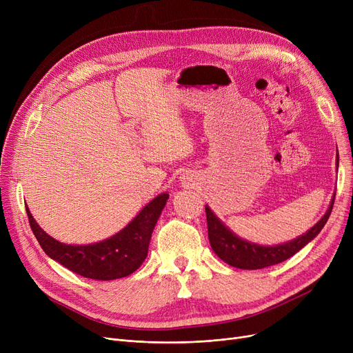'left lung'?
Here are the masks:
<instances>
[{
  "instance_id": "obj_1",
  "label": "left lung",
  "mask_w": 353,
  "mask_h": 353,
  "mask_svg": "<svg viewBox=\"0 0 353 353\" xmlns=\"http://www.w3.org/2000/svg\"><path fill=\"white\" fill-rule=\"evenodd\" d=\"M336 156H338L336 159V167H338L339 154ZM333 201H335V194H333L330 200V205L326 213L322 216V219L318 221V223L313 228H310L306 233L298 236L293 240H289L286 243L274 245V246H262L257 243H252L246 239L239 237L212 212L209 206H206L210 246L221 261L237 269L256 270V269H263L268 266L282 263L286 261V259L292 257L294 253H298L302 248H305L321 233L333 209Z\"/></svg>"
}]
</instances>
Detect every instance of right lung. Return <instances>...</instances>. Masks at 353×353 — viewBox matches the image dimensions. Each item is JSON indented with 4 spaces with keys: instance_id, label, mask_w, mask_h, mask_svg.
Listing matches in <instances>:
<instances>
[{
    "instance_id": "obj_1",
    "label": "right lung",
    "mask_w": 353,
    "mask_h": 353,
    "mask_svg": "<svg viewBox=\"0 0 353 353\" xmlns=\"http://www.w3.org/2000/svg\"><path fill=\"white\" fill-rule=\"evenodd\" d=\"M169 194L161 193L139 214L108 239L91 245H65L47 234L34 220L26 205L31 230L41 249L68 270L94 281H114L136 272L148 252L152 233Z\"/></svg>"
}]
</instances>
